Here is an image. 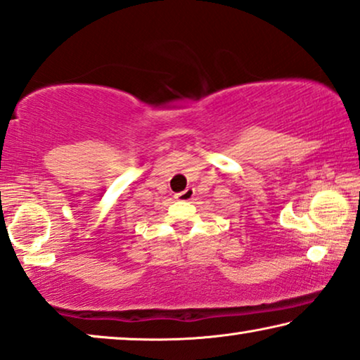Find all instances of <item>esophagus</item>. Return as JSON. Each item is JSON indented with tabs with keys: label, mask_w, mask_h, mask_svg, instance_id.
<instances>
[{
	"label": "esophagus",
	"mask_w": 360,
	"mask_h": 360,
	"mask_svg": "<svg viewBox=\"0 0 360 360\" xmlns=\"http://www.w3.org/2000/svg\"><path fill=\"white\" fill-rule=\"evenodd\" d=\"M194 194H195V191L192 189V187H187L186 191H182V192H179V194H176V199L182 200V202H189V200L194 199Z\"/></svg>",
	"instance_id": "esophagus-1"
}]
</instances>
